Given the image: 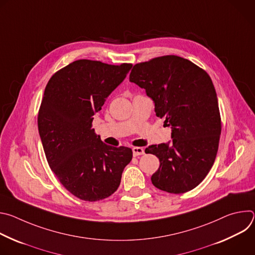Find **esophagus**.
Instances as JSON below:
<instances>
[{
	"label": "esophagus",
	"mask_w": 255,
	"mask_h": 255,
	"mask_svg": "<svg viewBox=\"0 0 255 255\" xmlns=\"http://www.w3.org/2000/svg\"><path fill=\"white\" fill-rule=\"evenodd\" d=\"M132 151H133V155L134 156H138V155L144 154V149L142 147H133Z\"/></svg>",
	"instance_id": "1"
}]
</instances>
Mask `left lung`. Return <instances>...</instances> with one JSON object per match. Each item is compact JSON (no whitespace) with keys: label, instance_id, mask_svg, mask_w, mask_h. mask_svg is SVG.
<instances>
[{"label":"left lung","instance_id":"left-lung-1","mask_svg":"<svg viewBox=\"0 0 255 255\" xmlns=\"http://www.w3.org/2000/svg\"><path fill=\"white\" fill-rule=\"evenodd\" d=\"M129 81L145 90L156 116L171 128V142L145 149L160 162L151 176L153 186L170 194L195 189L214 164L221 135L211 78L192 61L166 55L135 64Z\"/></svg>","mask_w":255,"mask_h":255}]
</instances>
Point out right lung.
<instances>
[{"label": "right lung", "mask_w": 255, "mask_h": 255, "mask_svg": "<svg viewBox=\"0 0 255 255\" xmlns=\"http://www.w3.org/2000/svg\"><path fill=\"white\" fill-rule=\"evenodd\" d=\"M132 64L80 59L49 80L38 113L47 162L62 186L81 200L114 194L132 149L105 144L92 129L94 115L126 78Z\"/></svg>", "instance_id": "1"}]
</instances>
